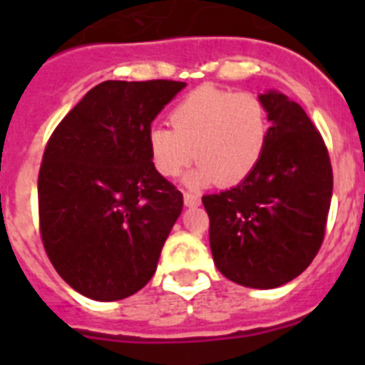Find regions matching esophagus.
Listing matches in <instances>:
<instances>
[{"label":"esophagus","mask_w":365,"mask_h":365,"mask_svg":"<svg viewBox=\"0 0 365 365\" xmlns=\"http://www.w3.org/2000/svg\"><path fill=\"white\" fill-rule=\"evenodd\" d=\"M185 205L186 206H199L201 205V199H199V195H193V193L185 192Z\"/></svg>","instance_id":"34e87169"}]
</instances>
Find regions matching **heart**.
Masks as SVG:
<instances>
[{
  "label": "heart",
  "mask_w": 365,
  "mask_h": 365,
  "mask_svg": "<svg viewBox=\"0 0 365 365\" xmlns=\"http://www.w3.org/2000/svg\"><path fill=\"white\" fill-rule=\"evenodd\" d=\"M172 130L151 128L148 151L157 173L179 175L192 159V186L240 185L256 170L269 138V113L254 93L202 86L180 98L170 111Z\"/></svg>",
  "instance_id": "heart-1"
}]
</instances>
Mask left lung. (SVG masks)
Here are the masks:
<instances>
[{
	"instance_id": "obj_1",
	"label": "left lung",
	"mask_w": 365,
	"mask_h": 365,
	"mask_svg": "<svg viewBox=\"0 0 365 365\" xmlns=\"http://www.w3.org/2000/svg\"><path fill=\"white\" fill-rule=\"evenodd\" d=\"M269 113L263 157L235 188L202 197L219 272L250 289H276L311 265L325 235L333 168L320 131L278 91L259 95Z\"/></svg>"
}]
</instances>
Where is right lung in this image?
Instances as JSON below:
<instances>
[{
	"mask_svg": "<svg viewBox=\"0 0 365 365\" xmlns=\"http://www.w3.org/2000/svg\"><path fill=\"white\" fill-rule=\"evenodd\" d=\"M185 86L108 80L51 135L38 175L41 241L63 282L87 298H128L157 270L182 193L157 173L146 138Z\"/></svg>",
	"mask_w": 365,
	"mask_h": 365,
	"instance_id": "obj_1",
	"label": "right lung"
}]
</instances>
